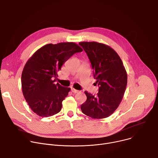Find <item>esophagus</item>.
Instances as JSON below:
<instances>
[{"label":"esophagus","mask_w":158,"mask_h":158,"mask_svg":"<svg viewBox=\"0 0 158 158\" xmlns=\"http://www.w3.org/2000/svg\"><path fill=\"white\" fill-rule=\"evenodd\" d=\"M71 91H72V92L74 93H79V90H77V89H74V88H71Z\"/></svg>","instance_id":"esophagus-1"}]
</instances>
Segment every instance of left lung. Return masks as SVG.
Returning <instances> with one entry per match:
<instances>
[{
    "label": "left lung",
    "mask_w": 158,
    "mask_h": 158,
    "mask_svg": "<svg viewBox=\"0 0 158 158\" xmlns=\"http://www.w3.org/2000/svg\"><path fill=\"white\" fill-rule=\"evenodd\" d=\"M85 51L99 86L96 96L85 91L83 114L93 119L107 118L119 107L127 85V73L118 54L110 46L97 42L79 43Z\"/></svg>",
    "instance_id": "1"
}]
</instances>
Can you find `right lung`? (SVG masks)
<instances>
[{
  "instance_id": "1",
  "label": "right lung",
  "mask_w": 158,
  "mask_h": 158,
  "mask_svg": "<svg viewBox=\"0 0 158 158\" xmlns=\"http://www.w3.org/2000/svg\"><path fill=\"white\" fill-rule=\"evenodd\" d=\"M82 49L74 43L46 44L27 61L22 74V92L30 109L40 117L58 113L70 88L55 84L64 63Z\"/></svg>"
}]
</instances>
